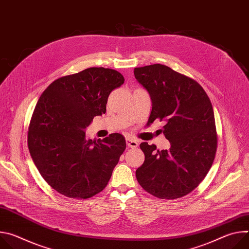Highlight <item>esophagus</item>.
<instances>
[{
	"mask_svg": "<svg viewBox=\"0 0 249 249\" xmlns=\"http://www.w3.org/2000/svg\"><path fill=\"white\" fill-rule=\"evenodd\" d=\"M126 144L129 148H137L138 147V142L135 140H132V139H127Z\"/></svg>",
	"mask_w": 249,
	"mask_h": 249,
	"instance_id": "34e87169",
	"label": "esophagus"
}]
</instances>
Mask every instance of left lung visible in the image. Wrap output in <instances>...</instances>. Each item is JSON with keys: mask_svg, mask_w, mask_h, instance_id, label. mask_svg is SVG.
Listing matches in <instances>:
<instances>
[{"mask_svg": "<svg viewBox=\"0 0 249 249\" xmlns=\"http://www.w3.org/2000/svg\"><path fill=\"white\" fill-rule=\"evenodd\" d=\"M136 80L150 93L148 123L164 121L160 130L169 150L142 143L145 161L137 170L139 184L160 199H177L205 178L217 152L214 110L209 96L193 79L161 64L134 69Z\"/></svg>", "mask_w": 249, "mask_h": 249, "instance_id": "1", "label": "left lung"}]
</instances>
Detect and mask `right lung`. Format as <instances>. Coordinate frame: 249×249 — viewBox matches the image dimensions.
Here are the masks:
<instances>
[{"label":"right lung","instance_id":"add662e5","mask_svg":"<svg viewBox=\"0 0 249 249\" xmlns=\"http://www.w3.org/2000/svg\"><path fill=\"white\" fill-rule=\"evenodd\" d=\"M112 69L89 68L54 81L35 106L27 134L34 164L60 194L88 199L107 185L126 149L118 133L87 140L85 130L106 111L110 92L124 84Z\"/></svg>","mask_w":249,"mask_h":249}]
</instances>
